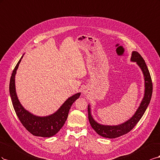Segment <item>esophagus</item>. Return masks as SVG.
<instances>
[{
    "instance_id": "34e87169",
    "label": "esophagus",
    "mask_w": 160,
    "mask_h": 160,
    "mask_svg": "<svg viewBox=\"0 0 160 160\" xmlns=\"http://www.w3.org/2000/svg\"><path fill=\"white\" fill-rule=\"evenodd\" d=\"M88 91L86 90V89H84V90H83V94H84V95H86V94H88Z\"/></svg>"
}]
</instances>
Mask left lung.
Listing matches in <instances>:
<instances>
[{"instance_id": "1", "label": "left lung", "mask_w": 160, "mask_h": 160, "mask_svg": "<svg viewBox=\"0 0 160 160\" xmlns=\"http://www.w3.org/2000/svg\"><path fill=\"white\" fill-rule=\"evenodd\" d=\"M131 61L136 62L137 64L141 68V71L143 72L145 82L143 98L134 115L129 120L118 125H102L94 119L92 114H91L90 105L88 104V120L90 123V125L99 135L103 137V138L113 139L118 138V137L129 133L137 125V123L139 121L141 118L143 117V114L145 113L150 102V100H151L153 91V85L151 76H150L148 68L143 58L141 57V55L138 52L133 51L132 52Z\"/></svg>"}]
</instances>
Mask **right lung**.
<instances>
[{"instance_id": "1", "label": "right lung", "mask_w": 160, "mask_h": 160, "mask_svg": "<svg viewBox=\"0 0 160 160\" xmlns=\"http://www.w3.org/2000/svg\"><path fill=\"white\" fill-rule=\"evenodd\" d=\"M23 56L24 54L13 70L10 80L9 92L13 107L22 125L32 135L42 138H51L56 135L64 125L72 104L80 97L81 93H76L68 98L57 111L50 115L39 117L31 113L22 106L17 97L15 88V75Z\"/></svg>"}]
</instances>
